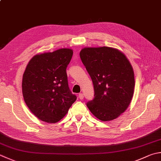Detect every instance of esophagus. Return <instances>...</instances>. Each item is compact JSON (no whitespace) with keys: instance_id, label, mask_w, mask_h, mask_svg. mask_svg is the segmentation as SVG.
I'll return each instance as SVG.
<instances>
[{"instance_id":"obj_1","label":"esophagus","mask_w":161,"mask_h":161,"mask_svg":"<svg viewBox=\"0 0 161 161\" xmlns=\"http://www.w3.org/2000/svg\"><path fill=\"white\" fill-rule=\"evenodd\" d=\"M78 97H79V99H83V97H84L83 94V93H80V94H78Z\"/></svg>"}]
</instances>
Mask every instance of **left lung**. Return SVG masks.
I'll list each match as a JSON object with an SVG mask.
<instances>
[{"label":"left lung","mask_w":161,"mask_h":161,"mask_svg":"<svg viewBox=\"0 0 161 161\" xmlns=\"http://www.w3.org/2000/svg\"><path fill=\"white\" fill-rule=\"evenodd\" d=\"M80 57L95 90L87 107L100 120L116 119L128 107L134 93V71L128 59L118 50L105 46L83 48Z\"/></svg>","instance_id":"obj_1"}]
</instances>
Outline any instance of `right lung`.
<instances>
[{"label":"right lung","mask_w":161,"mask_h":161,"mask_svg":"<svg viewBox=\"0 0 161 161\" xmlns=\"http://www.w3.org/2000/svg\"><path fill=\"white\" fill-rule=\"evenodd\" d=\"M72 55L73 50L67 48L36 54L24 73V102L36 117L46 123L58 122L76 100L66 74Z\"/></svg>","instance_id":"add662e5"}]
</instances>
